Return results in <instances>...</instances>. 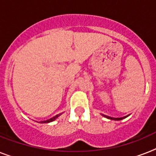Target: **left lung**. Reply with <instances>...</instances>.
I'll list each match as a JSON object with an SVG mask.
<instances>
[{
  "label": "left lung",
  "instance_id": "8db88e82",
  "mask_svg": "<svg viewBox=\"0 0 156 156\" xmlns=\"http://www.w3.org/2000/svg\"><path fill=\"white\" fill-rule=\"evenodd\" d=\"M103 116L106 117V118H108V119H112V120H121V119H124V118H126V117H127L128 115H127V116H123V117H120V118H113V117H110V116H108V115H102Z\"/></svg>",
  "mask_w": 156,
  "mask_h": 156
}]
</instances>
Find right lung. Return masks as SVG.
Segmentation results:
<instances>
[{
    "label": "right lung",
    "instance_id": "add662e5",
    "mask_svg": "<svg viewBox=\"0 0 156 156\" xmlns=\"http://www.w3.org/2000/svg\"><path fill=\"white\" fill-rule=\"evenodd\" d=\"M60 115H61V114H58V115H55V116H53V117H52V118H51V119H47V120H44V121H41V122H40V123H50V122H52V121H54V120H55V119H56V118H58V117L60 116Z\"/></svg>",
    "mask_w": 156,
    "mask_h": 156
}]
</instances>
